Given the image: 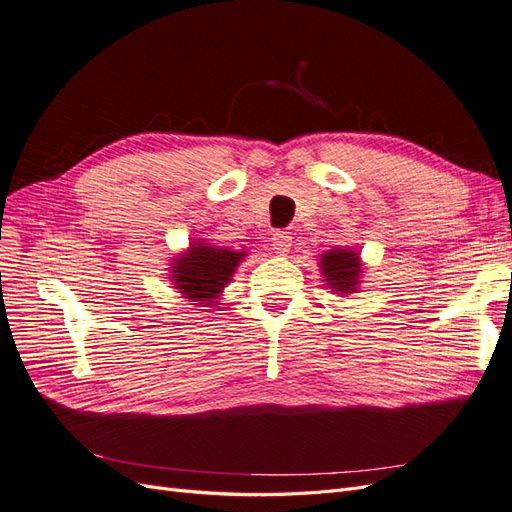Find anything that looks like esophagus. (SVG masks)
Here are the masks:
<instances>
[{
	"mask_svg": "<svg viewBox=\"0 0 512 512\" xmlns=\"http://www.w3.org/2000/svg\"><path fill=\"white\" fill-rule=\"evenodd\" d=\"M271 245H273V250H275V254H280V256H286L288 252H290V245H292V237L288 235V232H284V230H277L275 235H273V241H271Z\"/></svg>",
	"mask_w": 512,
	"mask_h": 512,
	"instance_id": "34e87169",
	"label": "esophagus"
}]
</instances>
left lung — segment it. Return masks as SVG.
<instances>
[{"mask_svg": "<svg viewBox=\"0 0 512 512\" xmlns=\"http://www.w3.org/2000/svg\"><path fill=\"white\" fill-rule=\"evenodd\" d=\"M320 269L324 280H327L329 288L339 294L354 292L359 286L361 277V258L354 250H342V247H335L331 252H324L320 256Z\"/></svg>", "mask_w": 512, "mask_h": 512, "instance_id": "obj_1", "label": "left lung"}]
</instances>
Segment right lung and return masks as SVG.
Instances as JSON below:
<instances>
[{
  "mask_svg": "<svg viewBox=\"0 0 512 512\" xmlns=\"http://www.w3.org/2000/svg\"><path fill=\"white\" fill-rule=\"evenodd\" d=\"M243 256V250L232 252L205 241H192L190 250L177 256L170 267L175 288L185 299L209 307L220 297Z\"/></svg>",
  "mask_w": 512,
  "mask_h": 512,
  "instance_id": "right-lung-1",
  "label": "right lung"
}]
</instances>
